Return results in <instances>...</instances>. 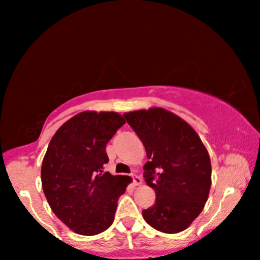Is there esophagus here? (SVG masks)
Here are the masks:
<instances>
[{
  "mask_svg": "<svg viewBox=\"0 0 260 260\" xmlns=\"http://www.w3.org/2000/svg\"><path fill=\"white\" fill-rule=\"evenodd\" d=\"M132 177H133V184L134 185H140L141 184V178L139 177V176H137V175H132Z\"/></svg>",
  "mask_w": 260,
  "mask_h": 260,
  "instance_id": "34e87169",
  "label": "esophagus"
}]
</instances>
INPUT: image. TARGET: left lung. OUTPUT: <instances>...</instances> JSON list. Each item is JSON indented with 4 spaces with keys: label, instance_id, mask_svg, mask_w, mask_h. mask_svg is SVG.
<instances>
[{
    "label": "left lung",
    "instance_id": "left-lung-1",
    "mask_svg": "<svg viewBox=\"0 0 260 260\" xmlns=\"http://www.w3.org/2000/svg\"><path fill=\"white\" fill-rule=\"evenodd\" d=\"M143 141L150 159L144 165L155 203L143 216L162 233H178L200 215L208 200L212 165L208 151L193 128L162 108L123 114Z\"/></svg>",
    "mask_w": 260,
    "mask_h": 260
}]
</instances>
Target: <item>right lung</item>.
<instances>
[{"label":"right lung","mask_w":260,"mask_h":260,"mask_svg":"<svg viewBox=\"0 0 260 260\" xmlns=\"http://www.w3.org/2000/svg\"><path fill=\"white\" fill-rule=\"evenodd\" d=\"M124 124L115 112H83L68 120L48 144L41 184L55 216L81 235L112 226L129 177L103 172L106 145Z\"/></svg>","instance_id":"obj_1"}]
</instances>
